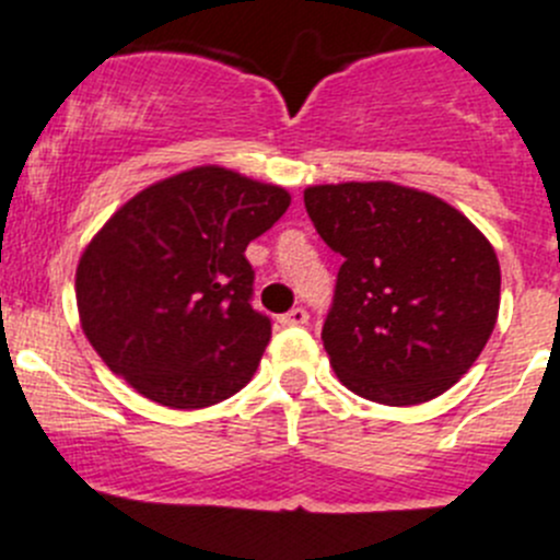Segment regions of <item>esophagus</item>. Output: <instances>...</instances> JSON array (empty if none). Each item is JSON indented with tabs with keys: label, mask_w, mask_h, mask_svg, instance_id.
<instances>
[{
	"label": "esophagus",
	"mask_w": 560,
	"mask_h": 560,
	"mask_svg": "<svg viewBox=\"0 0 560 560\" xmlns=\"http://www.w3.org/2000/svg\"><path fill=\"white\" fill-rule=\"evenodd\" d=\"M304 323H310V312L304 306H292L287 315H281V326H304Z\"/></svg>",
	"instance_id": "esophagus-1"
}]
</instances>
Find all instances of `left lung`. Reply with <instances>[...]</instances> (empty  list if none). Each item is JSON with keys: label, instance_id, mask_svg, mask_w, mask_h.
Returning <instances> with one entry per match:
<instances>
[{"label": "left lung", "instance_id": "left-lung-1", "mask_svg": "<svg viewBox=\"0 0 560 560\" xmlns=\"http://www.w3.org/2000/svg\"><path fill=\"white\" fill-rule=\"evenodd\" d=\"M304 203L345 259L323 323L337 378L386 406L451 389L498 323L492 243L442 198L392 182L306 187Z\"/></svg>", "mask_w": 560, "mask_h": 560}]
</instances>
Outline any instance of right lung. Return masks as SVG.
Segmentation results:
<instances>
[{"label": "right lung", "instance_id": "right-lung-1", "mask_svg": "<svg viewBox=\"0 0 560 560\" xmlns=\"http://www.w3.org/2000/svg\"><path fill=\"white\" fill-rule=\"evenodd\" d=\"M287 207L284 187L218 165L129 198L77 268L82 331L104 364L171 409L243 389L270 342V317L250 306L245 248Z\"/></svg>", "mask_w": 560, "mask_h": 560}]
</instances>
